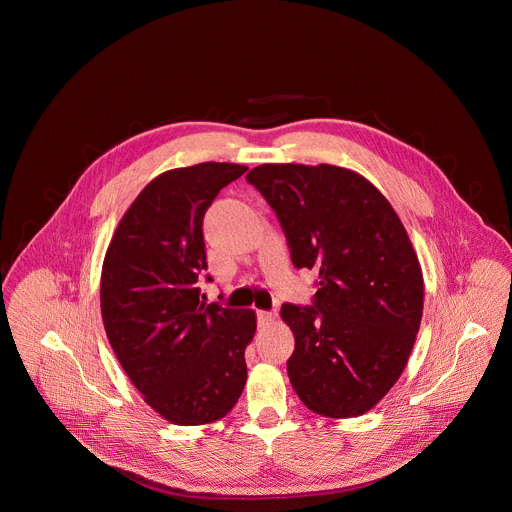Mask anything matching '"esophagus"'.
Segmentation results:
<instances>
[{"label": "esophagus", "mask_w": 512, "mask_h": 512, "mask_svg": "<svg viewBox=\"0 0 512 512\" xmlns=\"http://www.w3.org/2000/svg\"><path fill=\"white\" fill-rule=\"evenodd\" d=\"M275 312H265V310H259L257 312V322H259V326H267V324H271L273 320H275Z\"/></svg>", "instance_id": "1"}]
</instances>
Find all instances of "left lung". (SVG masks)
Masks as SVG:
<instances>
[{"mask_svg":"<svg viewBox=\"0 0 512 512\" xmlns=\"http://www.w3.org/2000/svg\"><path fill=\"white\" fill-rule=\"evenodd\" d=\"M247 182L275 210L291 263L318 271L312 306H281L294 391L324 417L371 411L401 377L423 314L401 218L367 178L330 164H261Z\"/></svg>","mask_w":512,"mask_h":512,"instance_id":"8db88e82","label":"left lung"}]
</instances>
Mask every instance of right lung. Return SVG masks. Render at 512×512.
Returning a JSON list of instances; mask_svg holds the SVG:
<instances>
[{"instance_id": "obj_1", "label": "right lung", "mask_w": 512, "mask_h": 512, "mask_svg": "<svg viewBox=\"0 0 512 512\" xmlns=\"http://www.w3.org/2000/svg\"><path fill=\"white\" fill-rule=\"evenodd\" d=\"M247 170L204 162L160 174L123 214L103 261L109 344L143 401L176 425L223 419L247 383L255 312L204 304L196 285L204 212Z\"/></svg>"}]
</instances>
